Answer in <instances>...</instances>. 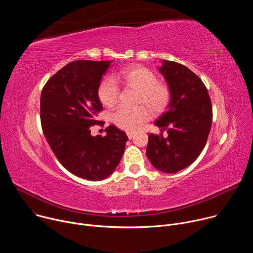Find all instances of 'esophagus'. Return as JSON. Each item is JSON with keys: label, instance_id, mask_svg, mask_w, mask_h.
<instances>
[{"label": "esophagus", "instance_id": "34e87169", "mask_svg": "<svg viewBox=\"0 0 253 253\" xmlns=\"http://www.w3.org/2000/svg\"><path fill=\"white\" fill-rule=\"evenodd\" d=\"M134 135H135L134 132H127V136L129 139H132L134 137Z\"/></svg>", "mask_w": 253, "mask_h": 253}]
</instances>
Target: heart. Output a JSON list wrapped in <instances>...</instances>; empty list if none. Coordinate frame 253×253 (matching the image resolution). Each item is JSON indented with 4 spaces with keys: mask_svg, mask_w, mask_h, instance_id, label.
Masks as SVG:
<instances>
[{
    "mask_svg": "<svg viewBox=\"0 0 253 253\" xmlns=\"http://www.w3.org/2000/svg\"><path fill=\"white\" fill-rule=\"evenodd\" d=\"M114 79L139 91L137 104H145L136 108L118 107L111 114L112 122L119 128L133 131L150 118V112L158 114L165 110L171 100L170 88L158 81L157 75L150 69L134 66L118 71ZM119 87L113 78H104L97 89L98 99L103 106L112 107L119 97Z\"/></svg>",
    "mask_w": 253,
    "mask_h": 253,
    "instance_id": "1",
    "label": "heart"
}]
</instances>
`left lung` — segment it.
Listing matches in <instances>:
<instances>
[{"instance_id": "8db88e82", "label": "left lung", "mask_w": 253, "mask_h": 253, "mask_svg": "<svg viewBox=\"0 0 253 253\" xmlns=\"http://www.w3.org/2000/svg\"><path fill=\"white\" fill-rule=\"evenodd\" d=\"M159 68L171 91V100L155 125L163 134H149L146 155L165 173L192 164L202 152L212 124L211 100L201 79L184 65L162 61Z\"/></svg>"}]
</instances>
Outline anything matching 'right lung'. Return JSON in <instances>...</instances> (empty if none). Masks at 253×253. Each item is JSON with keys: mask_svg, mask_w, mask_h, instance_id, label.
<instances>
[{"mask_svg": "<svg viewBox=\"0 0 253 253\" xmlns=\"http://www.w3.org/2000/svg\"><path fill=\"white\" fill-rule=\"evenodd\" d=\"M111 62H71L48 80L41 94V125L52 151L68 171L90 181L113 173L128 140L114 125L105 129L104 137L91 135L103 110L97 89Z\"/></svg>", "mask_w": 253, "mask_h": 253, "instance_id": "right-lung-1", "label": "right lung"}]
</instances>
